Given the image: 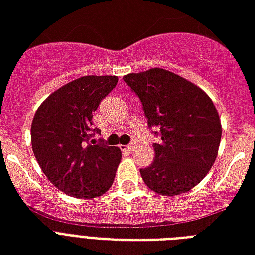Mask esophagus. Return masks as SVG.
<instances>
[{"label": "esophagus", "mask_w": 255, "mask_h": 255, "mask_svg": "<svg viewBox=\"0 0 255 255\" xmlns=\"http://www.w3.org/2000/svg\"><path fill=\"white\" fill-rule=\"evenodd\" d=\"M135 147H137V142H131L130 145L125 146V150H129V151H133V150L135 149Z\"/></svg>", "instance_id": "34e87169"}]
</instances>
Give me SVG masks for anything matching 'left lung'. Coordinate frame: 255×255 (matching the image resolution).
I'll return each instance as SVG.
<instances>
[{"label":"left lung","instance_id":"left-lung-1","mask_svg":"<svg viewBox=\"0 0 255 255\" xmlns=\"http://www.w3.org/2000/svg\"><path fill=\"white\" fill-rule=\"evenodd\" d=\"M142 104L149 129L159 141L155 159L139 169L143 182L155 193L178 195L198 185L217 158L221 121L202 89L165 69L124 77Z\"/></svg>","mask_w":255,"mask_h":255}]
</instances>
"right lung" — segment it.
<instances>
[{
  "instance_id": "1",
  "label": "right lung",
  "mask_w": 255,
  "mask_h": 255,
  "mask_svg": "<svg viewBox=\"0 0 255 255\" xmlns=\"http://www.w3.org/2000/svg\"><path fill=\"white\" fill-rule=\"evenodd\" d=\"M118 82L116 76H86L50 94L31 122V146L47 179L76 198H94L109 190L121 150L93 139V112Z\"/></svg>"
}]
</instances>
